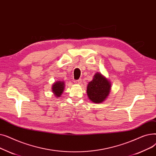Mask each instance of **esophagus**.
Returning a JSON list of instances; mask_svg holds the SVG:
<instances>
[{
  "instance_id": "1",
  "label": "esophagus",
  "mask_w": 156,
  "mask_h": 156,
  "mask_svg": "<svg viewBox=\"0 0 156 156\" xmlns=\"http://www.w3.org/2000/svg\"><path fill=\"white\" fill-rule=\"evenodd\" d=\"M81 79H79V80H75V83H77V84H80V83H81Z\"/></svg>"
}]
</instances>
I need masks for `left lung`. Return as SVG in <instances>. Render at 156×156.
Returning <instances> with one entry per match:
<instances>
[{"label": "left lung", "instance_id": "left-lung-1", "mask_svg": "<svg viewBox=\"0 0 156 156\" xmlns=\"http://www.w3.org/2000/svg\"><path fill=\"white\" fill-rule=\"evenodd\" d=\"M111 90V83L101 73H97L93 80L89 82L87 92L89 99L94 103L103 102L108 96Z\"/></svg>", "mask_w": 156, "mask_h": 156}]
</instances>
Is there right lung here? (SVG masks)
Listing matches in <instances>:
<instances>
[{"label": "right lung", "instance_id": "add662e5", "mask_svg": "<svg viewBox=\"0 0 156 156\" xmlns=\"http://www.w3.org/2000/svg\"><path fill=\"white\" fill-rule=\"evenodd\" d=\"M52 91L56 97H60L63 92L64 88V83L63 81H57L52 86Z\"/></svg>", "mask_w": 156, "mask_h": 156}]
</instances>
